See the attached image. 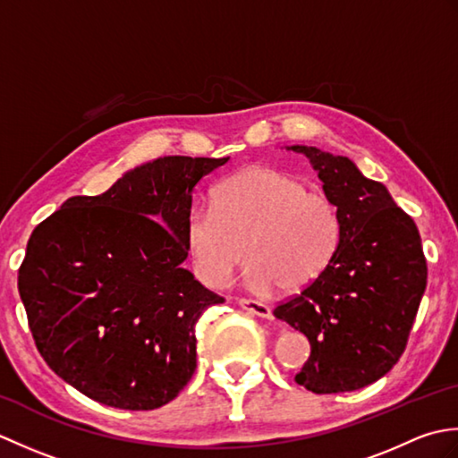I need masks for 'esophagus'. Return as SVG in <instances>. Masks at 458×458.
<instances>
[{"instance_id":"1","label":"esophagus","mask_w":458,"mask_h":458,"mask_svg":"<svg viewBox=\"0 0 458 458\" xmlns=\"http://www.w3.org/2000/svg\"><path fill=\"white\" fill-rule=\"evenodd\" d=\"M238 305L248 310L250 315H256L261 318H271V309L266 303H259V301L254 299H238Z\"/></svg>"}]
</instances>
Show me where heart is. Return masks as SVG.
Listing matches in <instances>:
<instances>
[{
    "instance_id": "1",
    "label": "heart",
    "mask_w": 458,
    "mask_h": 458,
    "mask_svg": "<svg viewBox=\"0 0 458 458\" xmlns=\"http://www.w3.org/2000/svg\"><path fill=\"white\" fill-rule=\"evenodd\" d=\"M184 242L199 276L226 284L248 259L246 284L267 293L303 291L333 264L340 242L336 207L305 179L274 167L230 174L212 191L210 208H192Z\"/></svg>"
}]
</instances>
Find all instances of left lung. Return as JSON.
Segmentation results:
<instances>
[{
    "instance_id": "8db88e82",
    "label": "left lung",
    "mask_w": 458,
    "mask_h": 458,
    "mask_svg": "<svg viewBox=\"0 0 458 458\" xmlns=\"http://www.w3.org/2000/svg\"><path fill=\"white\" fill-rule=\"evenodd\" d=\"M340 218L333 264L313 285L274 309L310 343L295 376L313 394H343L374 384L403 354L427 285V261L413 218L382 182L364 177L343 155L307 145Z\"/></svg>"
}]
</instances>
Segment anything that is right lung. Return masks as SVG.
Instances as JSON below:
<instances>
[{"instance_id": "1", "label": "right lung", "mask_w": 458, "mask_h": 458, "mask_svg": "<svg viewBox=\"0 0 458 458\" xmlns=\"http://www.w3.org/2000/svg\"><path fill=\"white\" fill-rule=\"evenodd\" d=\"M230 157H159L98 197H72L33 230L19 295L37 350L81 394L148 411L197 368L194 327L224 299L181 264L192 189Z\"/></svg>"}]
</instances>
